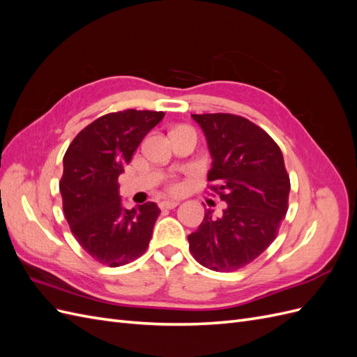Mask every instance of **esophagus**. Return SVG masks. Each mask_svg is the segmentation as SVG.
Listing matches in <instances>:
<instances>
[{
  "mask_svg": "<svg viewBox=\"0 0 357 357\" xmlns=\"http://www.w3.org/2000/svg\"><path fill=\"white\" fill-rule=\"evenodd\" d=\"M178 204H180V202L176 201V199H167V201H162V202L159 204V207H160V208H168V210H171V208H176Z\"/></svg>",
  "mask_w": 357,
  "mask_h": 357,
  "instance_id": "34e87169",
  "label": "esophagus"
}]
</instances>
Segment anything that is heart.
<instances>
[{
  "label": "heart",
  "instance_id": "b5f03b06",
  "mask_svg": "<svg viewBox=\"0 0 357 357\" xmlns=\"http://www.w3.org/2000/svg\"><path fill=\"white\" fill-rule=\"evenodd\" d=\"M180 189H181V185H180V183H177V181L171 183V185H169V190L171 192H178Z\"/></svg>",
  "mask_w": 357,
  "mask_h": 357
}]
</instances>
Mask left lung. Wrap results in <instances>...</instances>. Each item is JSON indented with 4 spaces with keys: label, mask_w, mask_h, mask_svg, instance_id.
I'll return each instance as SVG.
<instances>
[{
    "label": "left lung",
    "mask_w": 357,
    "mask_h": 357,
    "mask_svg": "<svg viewBox=\"0 0 357 357\" xmlns=\"http://www.w3.org/2000/svg\"><path fill=\"white\" fill-rule=\"evenodd\" d=\"M213 158L208 189L226 202L220 218L211 210L192 232L189 250L218 273L236 271L264 253L289 208L290 180L283 153L262 128L229 113L192 114Z\"/></svg>",
    "instance_id": "8db88e82"
}]
</instances>
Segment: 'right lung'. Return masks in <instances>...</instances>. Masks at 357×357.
Listing matches in <instances>:
<instances>
[{"label":"right lung","instance_id":"right-lung-1","mask_svg":"<svg viewBox=\"0 0 357 357\" xmlns=\"http://www.w3.org/2000/svg\"><path fill=\"white\" fill-rule=\"evenodd\" d=\"M164 116L150 110L104 114L75 135L63 156V214L83 250L102 265L114 268L135 261L152 238L158 205L123 208L117 178Z\"/></svg>","mask_w":357,"mask_h":357}]
</instances>
